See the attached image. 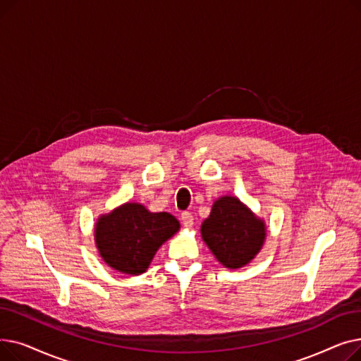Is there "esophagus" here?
I'll list each match as a JSON object with an SVG mask.
<instances>
[{"label":"esophagus","instance_id":"esophagus-1","mask_svg":"<svg viewBox=\"0 0 361 361\" xmlns=\"http://www.w3.org/2000/svg\"><path fill=\"white\" fill-rule=\"evenodd\" d=\"M181 222H183L184 226L193 225V215L190 212H183L181 214Z\"/></svg>","mask_w":361,"mask_h":361}]
</instances>
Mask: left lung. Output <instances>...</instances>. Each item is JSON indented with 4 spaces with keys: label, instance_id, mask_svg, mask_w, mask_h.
Instances as JSON below:
<instances>
[{
    "label": "left lung",
    "instance_id": "1",
    "mask_svg": "<svg viewBox=\"0 0 361 361\" xmlns=\"http://www.w3.org/2000/svg\"><path fill=\"white\" fill-rule=\"evenodd\" d=\"M202 237L225 268L237 269L247 264L260 250L264 224L237 197L218 199L211 215L202 224Z\"/></svg>",
    "mask_w": 361,
    "mask_h": 361
}]
</instances>
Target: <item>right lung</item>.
I'll use <instances>...</instances> for the list:
<instances>
[{"label":"right lung","instance_id":"1","mask_svg":"<svg viewBox=\"0 0 361 361\" xmlns=\"http://www.w3.org/2000/svg\"><path fill=\"white\" fill-rule=\"evenodd\" d=\"M180 222L168 212H149L143 204L126 203L104 215L94 226L102 259L118 272L140 275L162 243L173 237Z\"/></svg>","mask_w":361,"mask_h":361}]
</instances>
